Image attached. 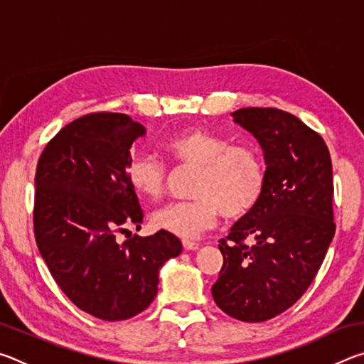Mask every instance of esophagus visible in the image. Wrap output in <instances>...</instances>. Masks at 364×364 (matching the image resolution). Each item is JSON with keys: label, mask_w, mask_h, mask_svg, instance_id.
<instances>
[{"label": "esophagus", "mask_w": 364, "mask_h": 364, "mask_svg": "<svg viewBox=\"0 0 364 364\" xmlns=\"http://www.w3.org/2000/svg\"><path fill=\"white\" fill-rule=\"evenodd\" d=\"M183 247L186 249V250H197V249L200 247V244L196 242V241H189V239H184Z\"/></svg>", "instance_id": "34e87169"}]
</instances>
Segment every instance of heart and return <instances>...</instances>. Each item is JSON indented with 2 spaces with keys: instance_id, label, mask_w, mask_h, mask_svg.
<instances>
[{
  "instance_id": "obj_1",
  "label": "heart",
  "mask_w": 364,
  "mask_h": 364,
  "mask_svg": "<svg viewBox=\"0 0 364 364\" xmlns=\"http://www.w3.org/2000/svg\"><path fill=\"white\" fill-rule=\"evenodd\" d=\"M171 162L197 167L191 194L194 199L157 208L151 215L156 230L194 239L217 225L221 213L237 220L254 208L264 189L267 167L252 144L231 139L207 128H189L162 141ZM167 180V165L152 154H134L127 167V183L144 199H157Z\"/></svg>"
}]
</instances>
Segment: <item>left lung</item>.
I'll use <instances>...</instances> for the list:
<instances>
[{"mask_svg":"<svg viewBox=\"0 0 364 364\" xmlns=\"http://www.w3.org/2000/svg\"><path fill=\"white\" fill-rule=\"evenodd\" d=\"M231 115L262 146L267 181L258 204L220 241L212 295L231 318L262 323L291 308L324 260L336 232L332 164L324 139L292 114L245 107Z\"/></svg>","mask_w":364,"mask_h":364,"instance_id":"obj_1","label":"left lung"}]
</instances>
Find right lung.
Here are the masks:
<instances>
[{
	"mask_svg": "<svg viewBox=\"0 0 364 364\" xmlns=\"http://www.w3.org/2000/svg\"><path fill=\"white\" fill-rule=\"evenodd\" d=\"M144 134L125 114H88L49 141L36 165L33 230L40 254L67 297L104 321L146 310L157 295L159 269L183 250L167 231L115 239L143 223L127 167L133 141Z\"/></svg>",
	"mask_w": 364,
	"mask_h": 364,
	"instance_id": "right-lung-1",
	"label": "right lung"
}]
</instances>
